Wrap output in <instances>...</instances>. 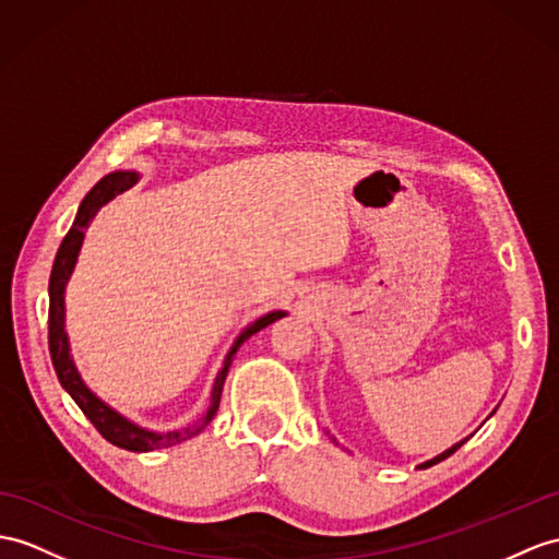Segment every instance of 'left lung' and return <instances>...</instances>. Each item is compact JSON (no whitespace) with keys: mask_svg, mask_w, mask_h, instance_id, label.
Here are the masks:
<instances>
[{"mask_svg":"<svg viewBox=\"0 0 559 559\" xmlns=\"http://www.w3.org/2000/svg\"><path fill=\"white\" fill-rule=\"evenodd\" d=\"M493 415V413H491ZM491 415H488V417H491ZM467 439H462L460 443H455V445H451V448H448V451H443L441 455H437V457H431V460H427V462H421V465H419V469H427V467H431V465H437V462H441V460H445V457H451L455 451H457V448L462 445V443H465Z\"/></svg>","mask_w":559,"mask_h":559,"instance_id":"obj_1","label":"left lung"}]
</instances>
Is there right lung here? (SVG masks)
<instances>
[{
  "label": "right lung",
  "mask_w": 559,
  "mask_h": 559,
  "mask_svg": "<svg viewBox=\"0 0 559 559\" xmlns=\"http://www.w3.org/2000/svg\"><path fill=\"white\" fill-rule=\"evenodd\" d=\"M138 180H140L138 173H130V170L111 173V175L102 177V180L90 189V194L83 199V203H80L75 223L71 229H68V235L61 241L57 258H53V267H51V277H49V353H51L53 370H57L61 386L71 393V399L78 403V407L85 413V417L92 421V425L97 427L102 437L108 443L126 448V451L148 453V451H158V448H168V445L192 439L203 427L209 425V421L217 413V405H221L225 377H227V370H229V365H233V358L239 350V346L255 332L265 330L267 324L287 316V312L272 310V312H267V316L251 322L247 330L237 336V342L233 344V348H229V353L225 356L221 372H217V377H215L209 411L201 417V421H197V425H189V427L177 429V431H148L140 425H134V421H130L128 417H122L120 413H116L111 405H106L97 396V393H92L90 386L83 382V377H80L78 367L73 362V356H71V344H68V334H66V296L63 294H66L68 280H71V275H73L78 253H80V247H83V239H85V229L90 227L92 217L97 215V211L104 206V203H108L114 197L126 192V189H130Z\"/></svg>",
  "instance_id": "obj_1"
}]
</instances>
